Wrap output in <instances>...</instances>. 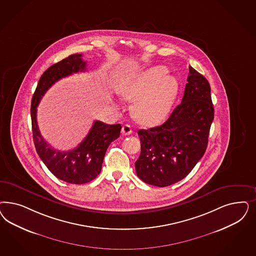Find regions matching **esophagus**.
Here are the masks:
<instances>
[{
  "instance_id": "1",
  "label": "esophagus",
  "mask_w": 256,
  "mask_h": 256,
  "mask_svg": "<svg viewBox=\"0 0 256 256\" xmlns=\"http://www.w3.org/2000/svg\"><path fill=\"white\" fill-rule=\"evenodd\" d=\"M122 132L124 136H128V134H132V127L131 125L129 124H125L122 126Z\"/></svg>"
}]
</instances>
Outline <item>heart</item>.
<instances>
[{
    "mask_svg": "<svg viewBox=\"0 0 256 256\" xmlns=\"http://www.w3.org/2000/svg\"><path fill=\"white\" fill-rule=\"evenodd\" d=\"M178 88L177 79L168 74V68L157 66L122 84L118 92L124 99L134 100L132 113L140 124L156 125L170 114Z\"/></svg>",
    "mask_w": 256,
    "mask_h": 256,
    "instance_id": "heart-1",
    "label": "heart"
}]
</instances>
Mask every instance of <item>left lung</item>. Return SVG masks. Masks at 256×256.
<instances>
[{
  "mask_svg": "<svg viewBox=\"0 0 256 256\" xmlns=\"http://www.w3.org/2000/svg\"><path fill=\"white\" fill-rule=\"evenodd\" d=\"M213 120L210 84L190 66L181 104L162 125L138 132L141 152L134 165L138 178L160 188L181 181L204 156Z\"/></svg>",
  "mask_w": 256,
  "mask_h": 256,
  "instance_id": "left-lung-1",
  "label": "left lung"
}]
</instances>
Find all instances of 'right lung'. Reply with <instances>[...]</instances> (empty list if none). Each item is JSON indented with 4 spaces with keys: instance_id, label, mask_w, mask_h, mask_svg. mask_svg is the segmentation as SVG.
<instances>
[{
    "instance_id": "right-lung-1",
    "label": "right lung",
    "mask_w": 256,
    "mask_h": 256,
    "mask_svg": "<svg viewBox=\"0 0 256 256\" xmlns=\"http://www.w3.org/2000/svg\"><path fill=\"white\" fill-rule=\"evenodd\" d=\"M86 65L82 54H75L50 66L42 75L31 104L33 140L38 156L56 178L74 184L88 182L99 175L108 146L120 136L122 125L96 120L77 148L62 152L43 140L36 122V108L42 96L54 82L72 74L84 72Z\"/></svg>"
}]
</instances>
